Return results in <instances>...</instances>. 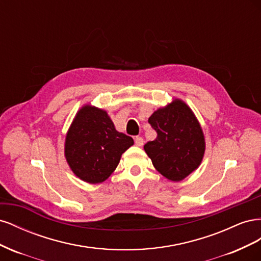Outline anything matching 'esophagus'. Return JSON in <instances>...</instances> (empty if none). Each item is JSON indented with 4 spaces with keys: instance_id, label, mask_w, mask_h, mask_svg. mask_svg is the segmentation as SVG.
Instances as JSON below:
<instances>
[{
    "instance_id": "1",
    "label": "esophagus",
    "mask_w": 261,
    "mask_h": 261,
    "mask_svg": "<svg viewBox=\"0 0 261 261\" xmlns=\"http://www.w3.org/2000/svg\"><path fill=\"white\" fill-rule=\"evenodd\" d=\"M135 145L138 146V147H141V146L144 145V139L141 138V137H139V136L135 137Z\"/></svg>"
}]
</instances>
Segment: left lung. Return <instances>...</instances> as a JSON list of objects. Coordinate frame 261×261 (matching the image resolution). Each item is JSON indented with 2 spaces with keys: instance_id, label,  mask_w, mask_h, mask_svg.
I'll list each match as a JSON object with an SVG mask.
<instances>
[{
  "instance_id": "1",
  "label": "left lung",
  "mask_w": 261,
  "mask_h": 261,
  "mask_svg": "<svg viewBox=\"0 0 261 261\" xmlns=\"http://www.w3.org/2000/svg\"><path fill=\"white\" fill-rule=\"evenodd\" d=\"M148 122L158 136L144 147L153 167L172 181H180L200 165L206 140L200 123L183 100L173 99L159 108Z\"/></svg>"
}]
</instances>
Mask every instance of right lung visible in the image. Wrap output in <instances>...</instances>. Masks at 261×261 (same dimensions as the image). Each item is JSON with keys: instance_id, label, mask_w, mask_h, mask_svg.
<instances>
[{"instance_id": "add662e5", "label": "right lung", "mask_w": 261, "mask_h": 261, "mask_svg": "<svg viewBox=\"0 0 261 261\" xmlns=\"http://www.w3.org/2000/svg\"><path fill=\"white\" fill-rule=\"evenodd\" d=\"M133 145L132 137L115 129L106 110L85 105L66 133L64 155L78 178L99 184L112 174L122 154Z\"/></svg>"}]
</instances>
